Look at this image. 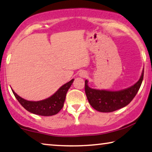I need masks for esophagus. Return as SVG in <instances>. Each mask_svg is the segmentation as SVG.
I'll return each instance as SVG.
<instances>
[{
	"label": "esophagus",
	"instance_id": "obj_1",
	"mask_svg": "<svg viewBox=\"0 0 152 152\" xmlns=\"http://www.w3.org/2000/svg\"><path fill=\"white\" fill-rule=\"evenodd\" d=\"M80 76L82 77V78H85V77L87 76V73H86V72L83 71L80 73Z\"/></svg>",
	"mask_w": 152,
	"mask_h": 152
}]
</instances>
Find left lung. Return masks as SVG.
<instances>
[{"label": "left lung", "mask_w": 152, "mask_h": 152, "mask_svg": "<svg viewBox=\"0 0 152 152\" xmlns=\"http://www.w3.org/2000/svg\"><path fill=\"white\" fill-rule=\"evenodd\" d=\"M143 70L139 80L130 87L118 91L91 88L85 80V93L90 105L101 112H112L126 106L135 97L143 79Z\"/></svg>", "instance_id": "left-lung-1"}]
</instances>
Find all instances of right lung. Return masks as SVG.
<instances>
[{
  "instance_id": "1",
  "label": "right lung",
  "mask_w": 152,
  "mask_h": 152,
  "mask_svg": "<svg viewBox=\"0 0 152 152\" xmlns=\"http://www.w3.org/2000/svg\"><path fill=\"white\" fill-rule=\"evenodd\" d=\"M74 80V79H72L68 83L61 86L50 97L38 102H31V101L26 100L17 95L13 89L12 91L20 104L28 112L43 116H49V115L57 114L64 107L66 93L68 89L70 88L72 84L73 83Z\"/></svg>"
}]
</instances>
